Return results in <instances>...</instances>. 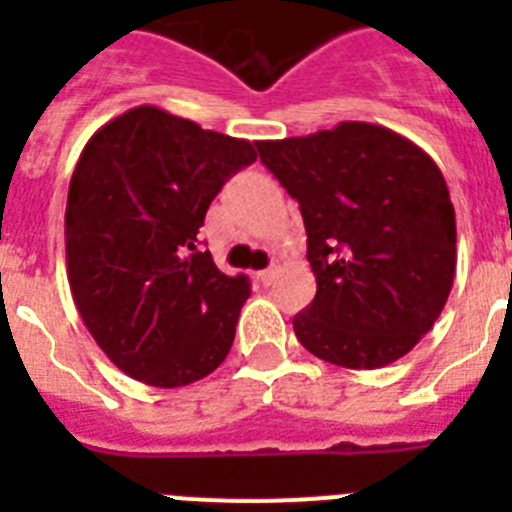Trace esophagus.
I'll return each instance as SVG.
<instances>
[{"label": "esophagus", "mask_w": 512, "mask_h": 512, "mask_svg": "<svg viewBox=\"0 0 512 512\" xmlns=\"http://www.w3.org/2000/svg\"><path fill=\"white\" fill-rule=\"evenodd\" d=\"M277 274H279L277 266H269V269L259 271V274H256V279H259V282L264 284V287H269V284L274 282V279H277Z\"/></svg>", "instance_id": "esophagus-1"}]
</instances>
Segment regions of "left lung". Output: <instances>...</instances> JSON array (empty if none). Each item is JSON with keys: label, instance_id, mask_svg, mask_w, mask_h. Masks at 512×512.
<instances>
[{"label": "left lung", "instance_id": "8db88e82", "mask_svg": "<svg viewBox=\"0 0 512 512\" xmlns=\"http://www.w3.org/2000/svg\"><path fill=\"white\" fill-rule=\"evenodd\" d=\"M256 148L305 220L318 292L292 320L297 341L346 369L402 359L433 328L456 274L454 205L436 161L372 122Z\"/></svg>", "mask_w": 512, "mask_h": 512}]
</instances>
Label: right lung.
Instances as JSON below:
<instances>
[{"instance_id":"right-lung-1","label":"right lung","mask_w":512,"mask_h":512,"mask_svg":"<svg viewBox=\"0 0 512 512\" xmlns=\"http://www.w3.org/2000/svg\"><path fill=\"white\" fill-rule=\"evenodd\" d=\"M256 161L248 140L153 104L97 130L71 174L66 266L76 310L107 359L174 390L223 364L251 295L197 233L215 194Z\"/></svg>"}]
</instances>
